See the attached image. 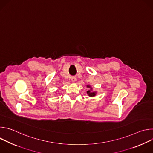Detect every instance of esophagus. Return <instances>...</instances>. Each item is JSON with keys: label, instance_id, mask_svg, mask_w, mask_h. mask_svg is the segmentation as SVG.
Here are the masks:
<instances>
[{"label": "esophagus", "instance_id": "1", "mask_svg": "<svg viewBox=\"0 0 153 153\" xmlns=\"http://www.w3.org/2000/svg\"><path fill=\"white\" fill-rule=\"evenodd\" d=\"M71 81H72L73 83L76 82V77H74V76L72 77H71Z\"/></svg>", "mask_w": 153, "mask_h": 153}]
</instances>
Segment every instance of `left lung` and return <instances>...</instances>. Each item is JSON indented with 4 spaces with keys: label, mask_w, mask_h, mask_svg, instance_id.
Listing matches in <instances>:
<instances>
[{
    "label": "left lung",
    "mask_w": 153,
    "mask_h": 153,
    "mask_svg": "<svg viewBox=\"0 0 153 153\" xmlns=\"http://www.w3.org/2000/svg\"><path fill=\"white\" fill-rule=\"evenodd\" d=\"M86 87H87V88H88L90 89V90H88V91H86L87 94H88V96H90V97H94V96L96 95L97 92H96V91H93V88H92V87H91L90 85H86Z\"/></svg>",
    "instance_id": "left-lung-1"
}]
</instances>
